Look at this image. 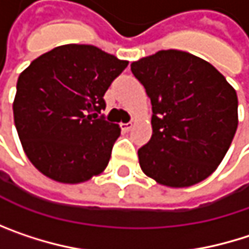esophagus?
Here are the masks:
<instances>
[{
    "mask_svg": "<svg viewBox=\"0 0 249 249\" xmlns=\"http://www.w3.org/2000/svg\"><path fill=\"white\" fill-rule=\"evenodd\" d=\"M132 128V123H124V124H121V129L123 131H129Z\"/></svg>",
    "mask_w": 249,
    "mask_h": 249,
    "instance_id": "esophagus-1",
    "label": "esophagus"
}]
</instances>
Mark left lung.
I'll return each mask as SVG.
<instances>
[{"label":"left lung","instance_id":"left-lung-1","mask_svg":"<svg viewBox=\"0 0 249 249\" xmlns=\"http://www.w3.org/2000/svg\"><path fill=\"white\" fill-rule=\"evenodd\" d=\"M131 72L153 107L151 140L138 150L142 172L170 187L209 177L236 132L235 89L211 63L180 50L140 59Z\"/></svg>","mask_w":249,"mask_h":249}]
</instances>
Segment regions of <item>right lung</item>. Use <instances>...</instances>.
Here are the masks:
<instances>
[{
	"mask_svg": "<svg viewBox=\"0 0 249 249\" xmlns=\"http://www.w3.org/2000/svg\"><path fill=\"white\" fill-rule=\"evenodd\" d=\"M126 66L90 44L59 46L30 63L17 80L13 111L37 170L62 183L105 170L121 129L101 114L104 95Z\"/></svg>",
	"mask_w": 249,
	"mask_h": 249,
	"instance_id": "add662e5",
	"label": "right lung"
}]
</instances>
